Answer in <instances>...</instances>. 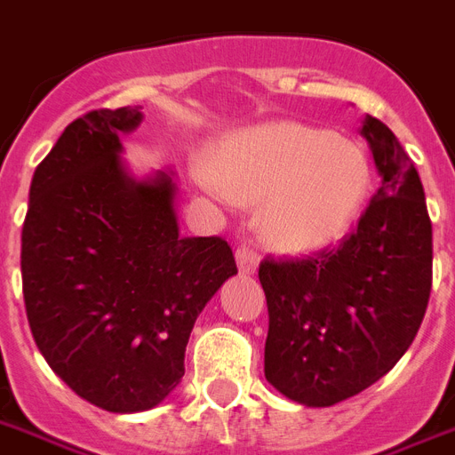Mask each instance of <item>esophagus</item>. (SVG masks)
<instances>
[{
  "label": "esophagus",
  "instance_id": "esophagus-1",
  "mask_svg": "<svg viewBox=\"0 0 455 455\" xmlns=\"http://www.w3.org/2000/svg\"><path fill=\"white\" fill-rule=\"evenodd\" d=\"M235 264H238V271L245 273V275H254L257 268H259V257L254 252L252 247L243 243V245L235 250Z\"/></svg>",
  "mask_w": 455,
  "mask_h": 455
}]
</instances>
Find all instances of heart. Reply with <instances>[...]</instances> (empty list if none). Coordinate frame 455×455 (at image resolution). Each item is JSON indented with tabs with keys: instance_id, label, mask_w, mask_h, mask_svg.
Wrapping results in <instances>:
<instances>
[{
	"instance_id": "obj_1",
	"label": "heart",
	"mask_w": 455,
	"mask_h": 455,
	"mask_svg": "<svg viewBox=\"0 0 455 455\" xmlns=\"http://www.w3.org/2000/svg\"><path fill=\"white\" fill-rule=\"evenodd\" d=\"M196 182L220 198H261L264 238L283 252L306 254L334 245L353 228L371 189V164L353 140L271 121L221 140Z\"/></svg>"
}]
</instances>
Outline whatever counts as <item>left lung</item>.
I'll use <instances>...</instances> for the list:
<instances>
[{"label":"left lung","mask_w":455,"mask_h":455,"mask_svg":"<svg viewBox=\"0 0 455 455\" xmlns=\"http://www.w3.org/2000/svg\"><path fill=\"white\" fill-rule=\"evenodd\" d=\"M381 175L360 224L308 259H264V374L304 407H331L397 364L416 339L432 287V224L419 170L383 121L364 116Z\"/></svg>","instance_id":"8db88e82"}]
</instances>
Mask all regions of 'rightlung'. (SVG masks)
<instances>
[{"label": "right lung", "instance_id": "add662e5", "mask_svg": "<svg viewBox=\"0 0 455 455\" xmlns=\"http://www.w3.org/2000/svg\"><path fill=\"white\" fill-rule=\"evenodd\" d=\"M142 107L72 121L29 184L23 294L48 367L95 407L154 409L184 376L196 317L238 273L227 240L182 238L172 170L135 177Z\"/></svg>", "mask_w": 455, "mask_h": 455}]
</instances>
